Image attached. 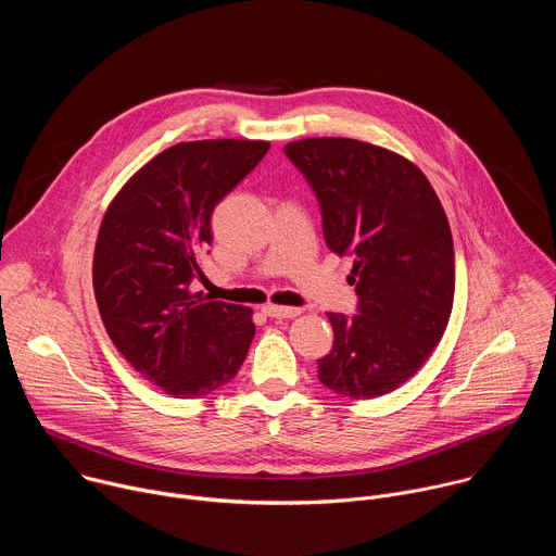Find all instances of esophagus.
<instances>
[{"label": "esophagus", "instance_id": "1", "mask_svg": "<svg viewBox=\"0 0 556 556\" xmlns=\"http://www.w3.org/2000/svg\"><path fill=\"white\" fill-rule=\"evenodd\" d=\"M264 314L273 316V319H294L303 309L301 307H288V305H275V303H266L262 307Z\"/></svg>", "mask_w": 556, "mask_h": 556}]
</instances>
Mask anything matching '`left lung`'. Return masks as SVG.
Segmentation results:
<instances>
[{
	"instance_id": "8db88e82",
	"label": "left lung",
	"mask_w": 556,
	"mask_h": 556,
	"mask_svg": "<svg viewBox=\"0 0 556 556\" xmlns=\"http://www.w3.org/2000/svg\"><path fill=\"white\" fill-rule=\"evenodd\" d=\"M319 198L324 235L352 255L358 314L330 312V354L319 380L348 399H378L407 382L440 343L455 292L446 213L405 155L354 138L283 147Z\"/></svg>"
}]
</instances>
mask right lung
<instances>
[{
    "mask_svg": "<svg viewBox=\"0 0 556 556\" xmlns=\"http://www.w3.org/2000/svg\"><path fill=\"white\" fill-rule=\"evenodd\" d=\"M266 140L178 142L140 167L110 202L92 283L125 361L174 399H200L242 367L253 309L191 290L213 242L211 215L266 155Z\"/></svg>",
    "mask_w": 556,
    "mask_h": 556,
    "instance_id": "obj_1",
    "label": "right lung"
}]
</instances>
